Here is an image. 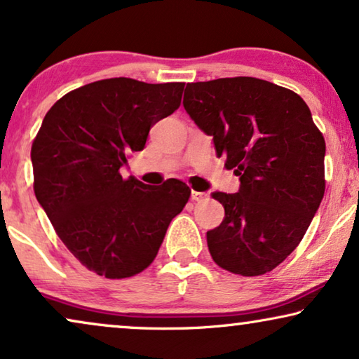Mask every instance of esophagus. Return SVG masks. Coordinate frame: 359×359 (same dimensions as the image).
Segmentation results:
<instances>
[{
    "label": "esophagus",
    "mask_w": 359,
    "mask_h": 359,
    "mask_svg": "<svg viewBox=\"0 0 359 359\" xmlns=\"http://www.w3.org/2000/svg\"><path fill=\"white\" fill-rule=\"evenodd\" d=\"M208 198H209L208 193H199V191H193V193H191V199H193L194 203H204Z\"/></svg>",
    "instance_id": "34e87169"
}]
</instances>
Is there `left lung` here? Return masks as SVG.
<instances>
[{"mask_svg":"<svg viewBox=\"0 0 359 359\" xmlns=\"http://www.w3.org/2000/svg\"><path fill=\"white\" fill-rule=\"evenodd\" d=\"M183 106L240 178L208 232L210 257L242 276L271 271L294 252L325 193V140L306 101L252 76L189 83Z\"/></svg>","mask_w":359,"mask_h":359,"instance_id":"obj_1","label":"left lung"}]
</instances>
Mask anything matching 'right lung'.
Listing matches in <instances>:
<instances>
[{
	"label": "right lung",
	"mask_w": 359,
	"mask_h": 359,
	"mask_svg": "<svg viewBox=\"0 0 359 359\" xmlns=\"http://www.w3.org/2000/svg\"><path fill=\"white\" fill-rule=\"evenodd\" d=\"M183 90L109 78L70 91L43 117L31 150L34 193L65 247L100 276L144 271L188 203L178 180L149 186L119 173L150 127L178 109Z\"/></svg>",
	"instance_id": "right-lung-1"
}]
</instances>
